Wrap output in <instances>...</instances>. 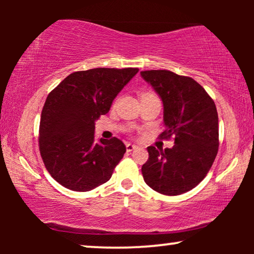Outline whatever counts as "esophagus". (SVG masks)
<instances>
[{"label": "esophagus", "mask_w": 254, "mask_h": 254, "mask_svg": "<svg viewBox=\"0 0 254 254\" xmlns=\"http://www.w3.org/2000/svg\"><path fill=\"white\" fill-rule=\"evenodd\" d=\"M137 147L135 144H131V143H127L126 144V149H127V151L128 152H130V151H133L134 149H136Z\"/></svg>", "instance_id": "esophagus-1"}]
</instances>
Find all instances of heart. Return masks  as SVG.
<instances>
[{"label": "heart", "instance_id": "heart-1", "mask_svg": "<svg viewBox=\"0 0 254 254\" xmlns=\"http://www.w3.org/2000/svg\"><path fill=\"white\" fill-rule=\"evenodd\" d=\"M147 93H149V92H147ZM147 93H143V95H147Z\"/></svg>", "mask_w": 254, "mask_h": 254}]
</instances>
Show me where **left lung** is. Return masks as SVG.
I'll use <instances>...</instances> for the list:
<instances>
[{
	"label": "left lung",
	"instance_id": "obj_1",
	"mask_svg": "<svg viewBox=\"0 0 254 254\" xmlns=\"http://www.w3.org/2000/svg\"><path fill=\"white\" fill-rule=\"evenodd\" d=\"M142 78L161 97L166 129L175 135L172 148L148 147L142 166L144 182L164 195H179L194 189L207 176L218 150V116L214 100L193 78L170 70L141 71Z\"/></svg>",
	"mask_w": 254,
	"mask_h": 254
}]
</instances>
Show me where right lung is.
Returning a JSON list of instances; mask_svg holds the SVG:
<instances>
[{"label": "right lung", "mask_w": 254, "mask_h": 254, "mask_svg": "<svg viewBox=\"0 0 254 254\" xmlns=\"http://www.w3.org/2000/svg\"><path fill=\"white\" fill-rule=\"evenodd\" d=\"M137 68H95L67 76L45 102L39 149L50 175L65 189L88 192L109 182L124 157L119 138L95 141V123L111 109Z\"/></svg>", "instance_id": "right-lung-1"}]
</instances>
